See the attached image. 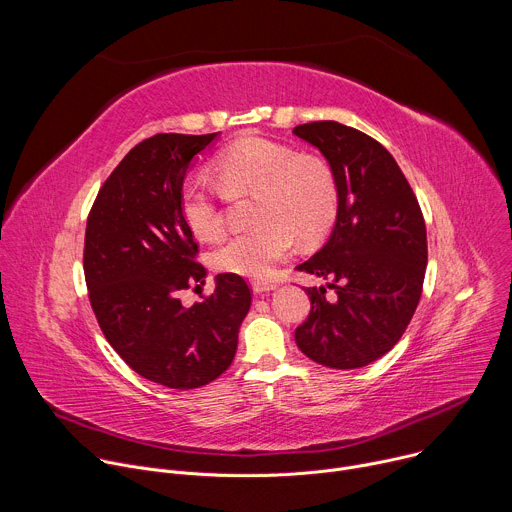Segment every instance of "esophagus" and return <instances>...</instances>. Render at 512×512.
Wrapping results in <instances>:
<instances>
[{
    "label": "esophagus",
    "instance_id": "esophagus-1",
    "mask_svg": "<svg viewBox=\"0 0 512 512\" xmlns=\"http://www.w3.org/2000/svg\"><path fill=\"white\" fill-rule=\"evenodd\" d=\"M251 287H253L255 294H267V291L275 289L277 285H275V283H271V281H253V283H251Z\"/></svg>",
    "mask_w": 512,
    "mask_h": 512
}]
</instances>
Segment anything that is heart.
I'll use <instances>...</instances> for the list:
<instances>
[{
	"label": "heart",
	"mask_w": 512,
	"mask_h": 512,
	"mask_svg": "<svg viewBox=\"0 0 512 512\" xmlns=\"http://www.w3.org/2000/svg\"><path fill=\"white\" fill-rule=\"evenodd\" d=\"M214 174L227 192L257 190L255 229L229 237L214 253L218 269L249 279H269L296 243L322 239L336 221L338 186L330 166L289 145L245 137L214 160ZM186 227L204 241L223 231L216 190L204 178H186L178 192Z\"/></svg>",
	"instance_id": "b5f03b06"
}]
</instances>
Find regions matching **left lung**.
<instances>
[{"instance_id": "1", "label": "left lung", "mask_w": 512, "mask_h": 512, "mask_svg": "<svg viewBox=\"0 0 512 512\" xmlns=\"http://www.w3.org/2000/svg\"><path fill=\"white\" fill-rule=\"evenodd\" d=\"M294 135L326 158L338 212L324 247L300 271L326 283L308 287L312 312L296 330L298 348L324 367L360 369L403 336L421 298L427 235L417 198L379 141L336 121L304 123ZM335 289L325 298V287Z\"/></svg>"}]
</instances>
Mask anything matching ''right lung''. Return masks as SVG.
<instances>
[{
  "label": "right lung",
  "instance_id": "right-lung-1",
  "mask_svg": "<svg viewBox=\"0 0 512 512\" xmlns=\"http://www.w3.org/2000/svg\"><path fill=\"white\" fill-rule=\"evenodd\" d=\"M218 135L143 139L107 178L87 221L85 279L99 326L137 375L170 389L221 377L251 308V289L235 273H218L212 296L190 308L178 296L206 277L194 263L198 245L180 216L178 192Z\"/></svg>",
  "mask_w": 512,
  "mask_h": 512
}]
</instances>
